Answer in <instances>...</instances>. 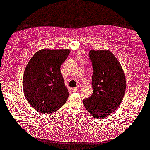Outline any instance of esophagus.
I'll use <instances>...</instances> for the list:
<instances>
[{
	"instance_id": "esophagus-1",
	"label": "esophagus",
	"mask_w": 150,
	"mask_h": 150,
	"mask_svg": "<svg viewBox=\"0 0 150 150\" xmlns=\"http://www.w3.org/2000/svg\"><path fill=\"white\" fill-rule=\"evenodd\" d=\"M79 87L77 86V87H74V88H73V90L74 91H76L77 90H78V89H79Z\"/></svg>"
}]
</instances>
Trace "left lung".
<instances>
[{"label": "left lung", "mask_w": 150, "mask_h": 150, "mask_svg": "<svg viewBox=\"0 0 150 150\" xmlns=\"http://www.w3.org/2000/svg\"><path fill=\"white\" fill-rule=\"evenodd\" d=\"M89 57L93 69V91L83 102L93 117L101 119L110 115L122 103L126 87V77L120 63L109 50L91 49Z\"/></svg>", "instance_id": "obj_1"}]
</instances>
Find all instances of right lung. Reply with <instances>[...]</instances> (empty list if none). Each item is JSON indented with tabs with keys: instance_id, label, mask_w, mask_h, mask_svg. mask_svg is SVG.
<instances>
[{
	"instance_id": "1",
	"label": "right lung",
	"mask_w": 150,
	"mask_h": 150,
	"mask_svg": "<svg viewBox=\"0 0 150 150\" xmlns=\"http://www.w3.org/2000/svg\"><path fill=\"white\" fill-rule=\"evenodd\" d=\"M70 53L69 49H42L28 62L23 76L27 101L40 113L56 112L67 102L69 92L64 83L60 66Z\"/></svg>"
}]
</instances>
